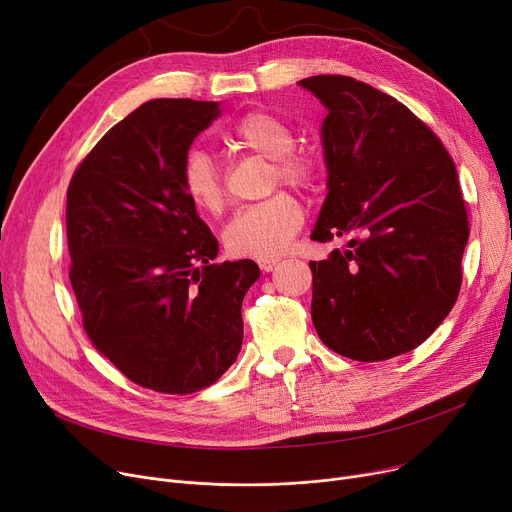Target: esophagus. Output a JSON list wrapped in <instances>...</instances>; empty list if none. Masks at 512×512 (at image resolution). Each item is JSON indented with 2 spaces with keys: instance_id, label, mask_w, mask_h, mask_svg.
<instances>
[{
  "instance_id": "obj_1",
  "label": "esophagus",
  "mask_w": 512,
  "mask_h": 512,
  "mask_svg": "<svg viewBox=\"0 0 512 512\" xmlns=\"http://www.w3.org/2000/svg\"><path fill=\"white\" fill-rule=\"evenodd\" d=\"M277 264H279V258H260L258 260V266L262 273H270V270H273Z\"/></svg>"
}]
</instances>
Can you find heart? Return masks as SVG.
<instances>
[{
  "label": "heart",
  "mask_w": 512,
  "mask_h": 512,
  "mask_svg": "<svg viewBox=\"0 0 512 512\" xmlns=\"http://www.w3.org/2000/svg\"><path fill=\"white\" fill-rule=\"evenodd\" d=\"M227 140L246 153L270 159L268 184L312 190L322 167L306 150H297L295 134L281 117L268 111H248L227 132ZM186 198L202 213L217 215L225 204L223 173L202 148H192L182 163ZM304 225V208L291 194L277 192L258 204L237 210L223 231V244L237 258H270L281 254Z\"/></svg>",
  "instance_id": "1"
}]
</instances>
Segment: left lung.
Wrapping results in <instances>:
<instances>
[{
  "label": "left lung",
  "mask_w": 512,
  "mask_h": 512,
  "mask_svg": "<svg viewBox=\"0 0 512 512\" xmlns=\"http://www.w3.org/2000/svg\"><path fill=\"white\" fill-rule=\"evenodd\" d=\"M297 84L328 111V196L312 239H347L310 262L312 322L328 349L382 362L422 345L457 302L469 237L457 167L382 90L335 74Z\"/></svg>",
  "instance_id": "8db88e82"
}]
</instances>
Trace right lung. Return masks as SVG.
<instances>
[{"mask_svg": "<svg viewBox=\"0 0 512 512\" xmlns=\"http://www.w3.org/2000/svg\"><path fill=\"white\" fill-rule=\"evenodd\" d=\"M219 103L155 99L115 124L68 186L70 283L93 345L165 395L215 384L244 341L252 260L213 262L217 237L182 188L194 138Z\"/></svg>", "mask_w": 512, "mask_h": 512, "instance_id": "add662e5", "label": "right lung"}]
</instances>
